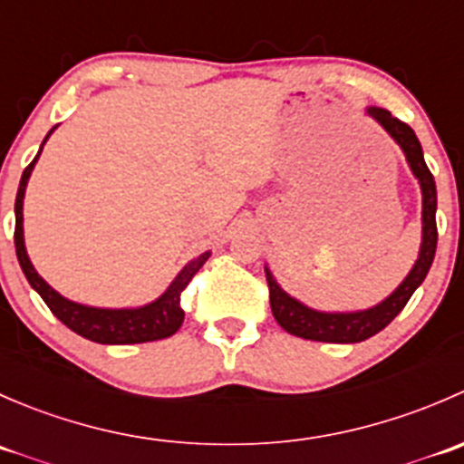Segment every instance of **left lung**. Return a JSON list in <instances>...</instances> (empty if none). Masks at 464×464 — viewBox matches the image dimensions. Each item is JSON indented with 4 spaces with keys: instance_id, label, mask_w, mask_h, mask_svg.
<instances>
[{
    "instance_id": "8db88e82",
    "label": "left lung",
    "mask_w": 464,
    "mask_h": 464,
    "mask_svg": "<svg viewBox=\"0 0 464 464\" xmlns=\"http://www.w3.org/2000/svg\"><path fill=\"white\" fill-rule=\"evenodd\" d=\"M368 114L383 125L388 134L401 145L406 154L413 175L420 179L422 186V246H420V258L411 274L406 276L404 283L391 294L383 303L371 307L363 312H350V314H325V312H316L305 307L303 303L294 301L292 296L278 287L269 269H265L266 285H269V303L274 319L283 330L289 334L301 336V339L310 341H325V343H359V341L371 339L379 330L388 325L409 303L415 289L422 285L427 278L429 269L435 256V245H438V227H435V206H438V193H435V181L431 170L424 161L422 145L413 130L404 123V121L395 119L388 110L382 107H371Z\"/></svg>"
}]
</instances>
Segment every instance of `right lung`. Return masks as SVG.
I'll use <instances>...</instances> for the list:
<instances>
[{"label":"right lung","mask_w":464,"mask_h":464,"mask_svg":"<svg viewBox=\"0 0 464 464\" xmlns=\"http://www.w3.org/2000/svg\"><path fill=\"white\" fill-rule=\"evenodd\" d=\"M53 132V130H51ZM49 132V134H51ZM46 134V139H49ZM44 139V141H46ZM44 145V143H42ZM42 152V148H40ZM26 166L24 175L20 179V188H17L15 198V251L17 260H20L22 271H24L26 280L31 283V287L35 289L42 296V301L49 305V310L58 316L69 330H73L76 334L85 336L89 341H96V343H145V341H157L172 336L184 323V310H181V292L188 287V283L193 280V276L202 269V265L208 260V251L195 258L193 262L181 269V274L172 280L170 287L166 289L161 298H157L150 305L139 307V310H98V307H87L78 305V303L67 301V298L60 296L53 287L44 283L40 278L35 269H33L29 256L24 249V231H22V199H24L26 181H29L33 166H35L37 157Z\"/></svg>","instance_id":"1"}]
</instances>
